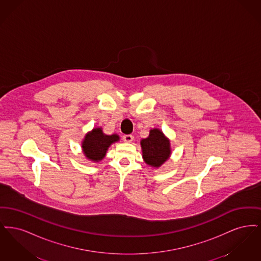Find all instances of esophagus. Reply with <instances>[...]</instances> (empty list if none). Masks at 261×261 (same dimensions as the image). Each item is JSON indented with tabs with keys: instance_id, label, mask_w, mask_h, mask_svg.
Returning <instances> with one entry per match:
<instances>
[{
	"instance_id": "esophagus-1",
	"label": "esophagus",
	"mask_w": 261,
	"mask_h": 261,
	"mask_svg": "<svg viewBox=\"0 0 261 261\" xmlns=\"http://www.w3.org/2000/svg\"><path fill=\"white\" fill-rule=\"evenodd\" d=\"M133 139H134V137L132 135H124L123 136V141L125 143H131L133 141Z\"/></svg>"
}]
</instances>
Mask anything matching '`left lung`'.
I'll list each match as a JSON object with an SVG mask.
<instances>
[{
  "label": "left lung",
  "instance_id": "left-lung-1",
  "mask_svg": "<svg viewBox=\"0 0 261 261\" xmlns=\"http://www.w3.org/2000/svg\"><path fill=\"white\" fill-rule=\"evenodd\" d=\"M140 145L144 162L152 168L161 167L171 156L170 140L159 128L150 129L149 136L142 139Z\"/></svg>",
  "mask_w": 261,
  "mask_h": 261
}]
</instances>
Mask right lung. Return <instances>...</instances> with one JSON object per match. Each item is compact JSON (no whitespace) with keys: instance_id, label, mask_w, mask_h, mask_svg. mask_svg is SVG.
<instances>
[{"instance_id":"right-lung-1","label":"right lung","mask_w":261,"mask_h":261,"mask_svg":"<svg viewBox=\"0 0 261 261\" xmlns=\"http://www.w3.org/2000/svg\"><path fill=\"white\" fill-rule=\"evenodd\" d=\"M119 140L120 137L117 134H105L101 127L93 128L81 142L83 154L90 162H101L105 159L109 148Z\"/></svg>"}]
</instances>
